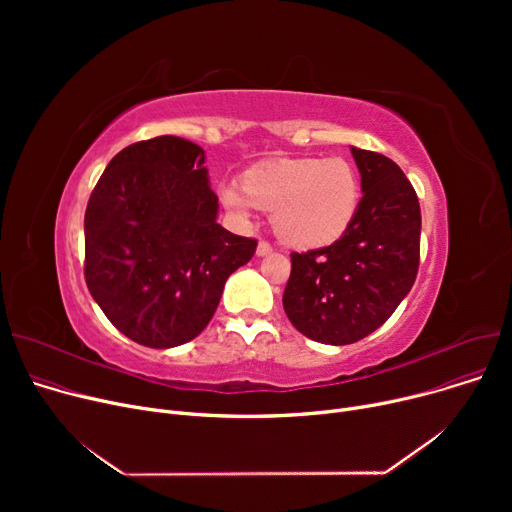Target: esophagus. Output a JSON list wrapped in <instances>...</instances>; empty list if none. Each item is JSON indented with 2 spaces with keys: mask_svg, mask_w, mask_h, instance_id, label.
<instances>
[{
  "mask_svg": "<svg viewBox=\"0 0 512 512\" xmlns=\"http://www.w3.org/2000/svg\"><path fill=\"white\" fill-rule=\"evenodd\" d=\"M272 245L270 242H265V240H261L259 245H257V257H267V255H272Z\"/></svg>",
  "mask_w": 512,
  "mask_h": 512,
  "instance_id": "esophagus-1",
  "label": "esophagus"
}]
</instances>
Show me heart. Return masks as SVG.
I'll list each match as a JSON object with an SVG mask.
<instances>
[{
  "label": "heart",
  "mask_w": 512,
  "mask_h": 512,
  "mask_svg": "<svg viewBox=\"0 0 512 512\" xmlns=\"http://www.w3.org/2000/svg\"><path fill=\"white\" fill-rule=\"evenodd\" d=\"M218 199L238 224H249L255 207L272 211L274 232L286 247L315 251L351 228L361 184L344 157H294L249 168L242 186L222 182Z\"/></svg>",
  "instance_id": "obj_1"
}]
</instances>
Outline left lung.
Returning a JSON list of instances; mask_svg holds the SVG:
<instances>
[{"mask_svg": "<svg viewBox=\"0 0 512 512\" xmlns=\"http://www.w3.org/2000/svg\"><path fill=\"white\" fill-rule=\"evenodd\" d=\"M361 174L359 209L334 245L292 253L284 290L290 324L321 344H353L378 330L417 278L421 209L394 161L351 147Z\"/></svg>", "mask_w": 512, "mask_h": 512, "instance_id": "obj_1", "label": "left lung"}]
</instances>
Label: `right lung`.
I'll return each instance as SVG.
<instances>
[{
    "label": "right lung",
    "instance_id": "right-lung-1",
    "mask_svg": "<svg viewBox=\"0 0 512 512\" xmlns=\"http://www.w3.org/2000/svg\"><path fill=\"white\" fill-rule=\"evenodd\" d=\"M205 151L180 137L122 149L85 213V280L105 317L130 340L172 348L197 338L224 284L257 240L218 224Z\"/></svg>",
    "mask_w": 512,
    "mask_h": 512
}]
</instances>
